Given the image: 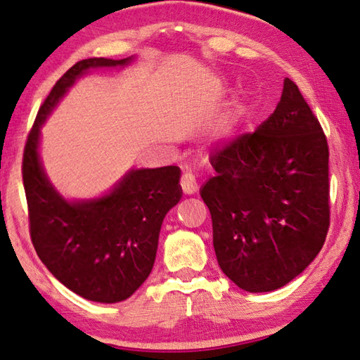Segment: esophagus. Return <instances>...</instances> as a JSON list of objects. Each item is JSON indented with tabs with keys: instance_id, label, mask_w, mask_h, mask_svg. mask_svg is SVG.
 Returning <instances> with one entry per match:
<instances>
[{
	"instance_id": "34e87169",
	"label": "esophagus",
	"mask_w": 360,
	"mask_h": 360,
	"mask_svg": "<svg viewBox=\"0 0 360 360\" xmlns=\"http://www.w3.org/2000/svg\"><path fill=\"white\" fill-rule=\"evenodd\" d=\"M181 189L184 194L191 195L194 194V192L197 191V182H195V178L192 176L191 173H184L181 176Z\"/></svg>"
}]
</instances>
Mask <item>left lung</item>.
<instances>
[{
    "label": "left lung",
    "instance_id": "8db88e82",
    "mask_svg": "<svg viewBox=\"0 0 360 360\" xmlns=\"http://www.w3.org/2000/svg\"><path fill=\"white\" fill-rule=\"evenodd\" d=\"M328 142L297 85L255 132L240 134L212 160L200 195L213 224L218 265L249 292L283 288L323 248L330 228Z\"/></svg>",
    "mask_w": 360,
    "mask_h": 360
}]
</instances>
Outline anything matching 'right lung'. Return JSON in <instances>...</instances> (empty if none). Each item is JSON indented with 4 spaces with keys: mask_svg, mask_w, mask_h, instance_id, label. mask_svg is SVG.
Returning a JSON list of instances; mask_svg holds the SVG:
<instances>
[{
    "mask_svg": "<svg viewBox=\"0 0 360 360\" xmlns=\"http://www.w3.org/2000/svg\"><path fill=\"white\" fill-rule=\"evenodd\" d=\"M129 61L131 58H89L74 64L37 112L22 158L30 239L37 255L68 289L103 304L131 297L148 278L165 214L182 197L181 169H131L110 194L68 202L41 168L40 127L68 89L89 69L126 66Z\"/></svg>",
    "mask_w": 360,
    "mask_h": 360,
    "instance_id": "right-lung-1",
    "label": "right lung"
}]
</instances>
